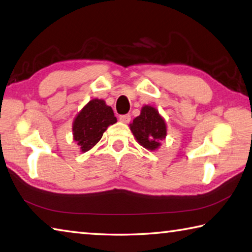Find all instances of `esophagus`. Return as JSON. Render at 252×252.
<instances>
[{
    "mask_svg": "<svg viewBox=\"0 0 252 252\" xmlns=\"http://www.w3.org/2000/svg\"><path fill=\"white\" fill-rule=\"evenodd\" d=\"M119 119L123 123H129L131 120V115H129V113H126V115H122L119 117Z\"/></svg>",
    "mask_w": 252,
    "mask_h": 252,
    "instance_id": "esophagus-1",
    "label": "esophagus"
}]
</instances>
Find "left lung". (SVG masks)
Masks as SVG:
<instances>
[{
	"mask_svg": "<svg viewBox=\"0 0 252 252\" xmlns=\"http://www.w3.org/2000/svg\"><path fill=\"white\" fill-rule=\"evenodd\" d=\"M130 129L136 141L149 151L158 149L160 141L167 135L165 120L156 108L147 105L142 108L140 116L133 120Z\"/></svg>",
	"mask_w": 252,
	"mask_h": 252,
	"instance_id": "1",
	"label": "left lung"
}]
</instances>
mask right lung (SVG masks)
<instances>
[{
	"label": "right lung",
	"mask_w": 252,
	"mask_h": 252,
	"mask_svg": "<svg viewBox=\"0 0 252 252\" xmlns=\"http://www.w3.org/2000/svg\"><path fill=\"white\" fill-rule=\"evenodd\" d=\"M117 122L112 108L102 99H93L84 106L73 122V139L82 152L93 149L108 126Z\"/></svg>",
	"instance_id": "obj_1"
}]
</instances>
